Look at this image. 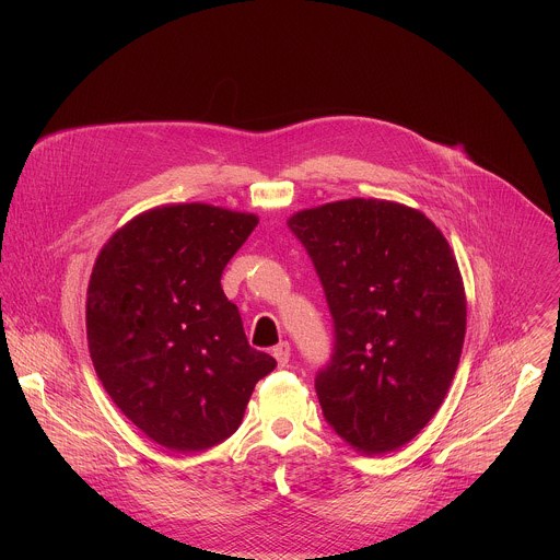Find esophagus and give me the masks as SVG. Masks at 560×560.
I'll list each match as a JSON object with an SVG mask.
<instances>
[{
	"label": "esophagus",
	"mask_w": 560,
	"mask_h": 560,
	"mask_svg": "<svg viewBox=\"0 0 560 560\" xmlns=\"http://www.w3.org/2000/svg\"><path fill=\"white\" fill-rule=\"evenodd\" d=\"M273 358L278 360V366H287L289 364V358H291V345L289 342H280L273 347Z\"/></svg>",
	"instance_id": "1"
}]
</instances>
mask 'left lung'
I'll list each match as a JSON object with an SVG mask.
<instances>
[{"mask_svg":"<svg viewBox=\"0 0 560 560\" xmlns=\"http://www.w3.org/2000/svg\"><path fill=\"white\" fill-rule=\"evenodd\" d=\"M334 319V355L315 380L325 420L362 455L413 440L453 384L466 336L462 271L418 209L351 198L298 211Z\"/></svg>","mask_w":560,"mask_h":560,"instance_id":"8db88e82","label":"left lung"}]
</instances>
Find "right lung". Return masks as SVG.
Returning <instances> with one entry per match:
<instances>
[{"label":"right lung","mask_w":560,"mask_h":560,"mask_svg":"<svg viewBox=\"0 0 560 560\" xmlns=\"http://www.w3.org/2000/svg\"><path fill=\"white\" fill-rule=\"evenodd\" d=\"M254 213L205 202L149 209L101 247L85 300L94 371L153 442L211 448L240 429L258 380L276 369L249 347L222 271Z\"/></svg>","instance_id":"right-lung-1"}]
</instances>
